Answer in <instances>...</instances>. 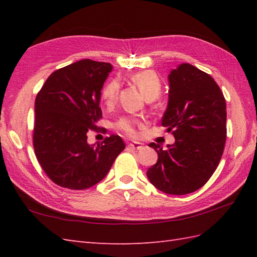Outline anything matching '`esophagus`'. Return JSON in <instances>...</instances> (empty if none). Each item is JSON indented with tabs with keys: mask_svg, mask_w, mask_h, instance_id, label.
Instances as JSON below:
<instances>
[{
	"mask_svg": "<svg viewBox=\"0 0 257 257\" xmlns=\"http://www.w3.org/2000/svg\"><path fill=\"white\" fill-rule=\"evenodd\" d=\"M128 147H130V148L135 149V150H139V149L143 148L144 145L141 144V143H130V144L128 145Z\"/></svg>",
	"mask_w": 257,
	"mask_h": 257,
	"instance_id": "obj_1",
	"label": "esophagus"
}]
</instances>
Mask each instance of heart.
Here are the masks:
<instances>
[{
	"label": "heart",
	"instance_id": "obj_1",
	"mask_svg": "<svg viewBox=\"0 0 257 257\" xmlns=\"http://www.w3.org/2000/svg\"><path fill=\"white\" fill-rule=\"evenodd\" d=\"M130 80L138 87L140 91L143 92L144 96L146 97V99L149 101L157 99L162 91L161 79L155 70H141V72H138L130 76ZM119 89L120 84L117 79L109 80L102 86V88L100 90V98L102 102L105 103L107 107H111L113 106V103L116 102L119 94ZM137 119L132 117H121L119 120H117L116 123H114V128L128 136H135L136 125H137Z\"/></svg>",
	"mask_w": 257,
	"mask_h": 257
}]
</instances>
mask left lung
Returning <instances> with one entry per match:
<instances>
[{"instance_id":"1","label":"left lung","mask_w":257,"mask_h":257,"mask_svg":"<svg viewBox=\"0 0 257 257\" xmlns=\"http://www.w3.org/2000/svg\"><path fill=\"white\" fill-rule=\"evenodd\" d=\"M169 102L161 119L176 143L158 154L147 171L155 187L167 194L192 193L216 170L226 139V103L219 85L209 74L181 64L169 75Z\"/></svg>"}]
</instances>
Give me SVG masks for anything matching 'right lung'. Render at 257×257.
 I'll return each mask as SVG.
<instances>
[{
    "label": "right lung",
    "instance_id": "1",
    "mask_svg": "<svg viewBox=\"0 0 257 257\" xmlns=\"http://www.w3.org/2000/svg\"><path fill=\"white\" fill-rule=\"evenodd\" d=\"M112 66L81 59L59 68L35 99L33 147L46 176L62 188L85 190L100 182L125 145L117 135L96 148L87 143L102 117L100 90Z\"/></svg>",
    "mask_w": 257,
    "mask_h": 257
}]
</instances>
